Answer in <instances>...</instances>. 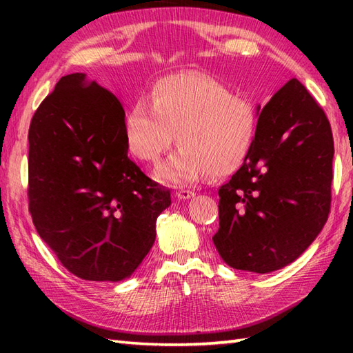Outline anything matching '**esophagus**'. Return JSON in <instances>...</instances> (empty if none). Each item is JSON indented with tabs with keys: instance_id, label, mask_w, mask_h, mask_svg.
<instances>
[{
	"instance_id": "obj_1",
	"label": "esophagus",
	"mask_w": 353,
	"mask_h": 353,
	"mask_svg": "<svg viewBox=\"0 0 353 353\" xmlns=\"http://www.w3.org/2000/svg\"><path fill=\"white\" fill-rule=\"evenodd\" d=\"M176 197L181 199V200H188V199L194 197V191H191V190H177Z\"/></svg>"
}]
</instances>
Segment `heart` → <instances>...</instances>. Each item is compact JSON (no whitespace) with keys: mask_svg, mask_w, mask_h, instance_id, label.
Instances as JSON below:
<instances>
[{"mask_svg":"<svg viewBox=\"0 0 353 353\" xmlns=\"http://www.w3.org/2000/svg\"><path fill=\"white\" fill-rule=\"evenodd\" d=\"M258 112L249 97L201 74H174L156 81L152 99L127 110L124 137L130 153L157 162L176 139L182 147L163 162L156 177L171 185L201 181L209 172L235 171L252 147Z\"/></svg>","mask_w":353,"mask_h":353,"instance_id":"b5f03b06","label":"heart"}]
</instances>
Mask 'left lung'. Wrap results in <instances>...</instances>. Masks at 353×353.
Here are the masks:
<instances>
[{
	"mask_svg": "<svg viewBox=\"0 0 353 353\" xmlns=\"http://www.w3.org/2000/svg\"><path fill=\"white\" fill-rule=\"evenodd\" d=\"M256 110L252 147L219 190L212 241L232 268L264 274L296 261L323 229L334 139L323 109L297 79Z\"/></svg>",
	"mask_w": 353,
	"mask_h": 353,
	"instance_id": "obj_1",
	"label": "left lung"
}]
</instances>
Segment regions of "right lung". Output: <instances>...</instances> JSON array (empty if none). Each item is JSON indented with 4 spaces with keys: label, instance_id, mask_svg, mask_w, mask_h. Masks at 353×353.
<instances>
[{
    "label": "right lung",
    "instance_id": "add662e5",
    "mask_svg": "<svg viewBox=\"0 0 353 353\" xmlns=\"http://www.w3.org/2000/svg\"><path fill=\"white\" fill-rule=\"evenodd\" d=\"M124 109L86 74L65 76L28 130V209L37 234L80 279L130 277L171 205L127 156Z\"/></svg>",
    "mask_w": 353,
    "mask_h": 353
}]
</instances>
